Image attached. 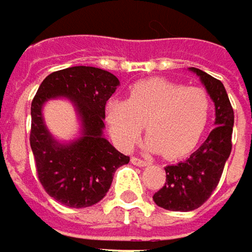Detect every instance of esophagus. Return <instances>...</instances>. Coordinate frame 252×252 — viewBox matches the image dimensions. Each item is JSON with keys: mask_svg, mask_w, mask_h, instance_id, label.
Returning <instances> with one entry per match:
<instances>
[{"mask_svg": "<svg viewBox=\"0 0 252 252\" xmlns=\"http://www.w3.org/2000/svg\"><path fill=\"white\" fill-rule=\"evenodd\" d=\"M131 163L132 165H135V166H149L150 165V162H147V160H143V159H138V158H131Z\"/></svg>", "mask_w": 252, "mask_h": 252, "instance_id": "1", "label": "esophagus"}]
</instances>
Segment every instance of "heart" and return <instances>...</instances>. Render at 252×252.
Returning a JSON list of instances; mask_svg holds the SVG:
<instances>
[{
	"mask_svg": "<svg viewBox=\"0 0 252 252\" xmlns=\"http://www.w3.org/2000/svg\"><path fill=\"white\" fill-rule=\"evenodd\" d=\"M210 108V97L200 87L149 78L135 83L126 100L108 102L106 121L120 149L129 150L144 126L149 132L146 149L174 159L191 152L200 141Z\"/></svg>",
	"mask_w": 252,
	"mask_h": 252,
	"instance_id": "1",
	"label": "heart"
}]
</instances>
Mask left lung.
I'll list each match as a JSON object with an SVG mask.
<instances>
[{
    "label": "left lung",
    "instance_id": "left-lung-1",
    "mask_svg": "<svg viewBox=\"0 0 252 252\" xmlns=\"http://www.w3.org/2000/svg\"><path fill=\"white\" fill-rule=\"evenodd\" d=\"M200 77L215 103V128L203 144L185 160L165 168L166 182L155 192L153 201L166 210L191 212L198 209L212 195L219 184L225 163L232 150L233 109L220 80L191 67Z\"/></svg>",
    "mask_w": 252,
    "mask_h": 252
}]
</instances>
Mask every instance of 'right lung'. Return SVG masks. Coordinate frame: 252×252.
I'll return each instance as SVG.
<instances>
[{
	"label": "right lung",
	"mask_w": 252,
	"mask_h": 252,
	"mask_svg": "<svg viewBox=\"0 0 252 252\" xmlns=\"http://www.w3.org/2000/svg\"><path fill=\"white\" fill-rule=\"evenodd\" d=\"M120 80L94 67H70L46 77L33 97L30 147L37 178L58 203L81 209L99 203L111 188L115 171L129 158L103 135L105 106ZM68 98L80 121V135L70 142L57 140L43 120V105L51 98Z\"/></svg>",
	"instance_id": "right-lung-1"
}]
</instances>
